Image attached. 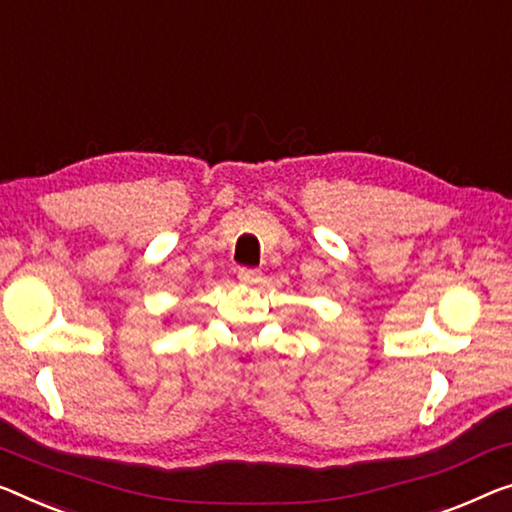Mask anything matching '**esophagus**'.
I'll return each mask as SVG.
<instances>
[{
  "mask_svg": "<svg viewBox=\"0 0 512 512\" xmlns=\"http://www.w3.org/2000/svg\"><path fill=\"white\" fill-rule=\"evenodd\" d=\"M239 280L243 285H257L262 280V271L259 269H248V266H241L239 269Z\"/></svg>",
  "mask_w": 512,
  "mask_h": 512,
  "instance_id": "34e87169",
  "label": "esophagus"
}]
</instances>
